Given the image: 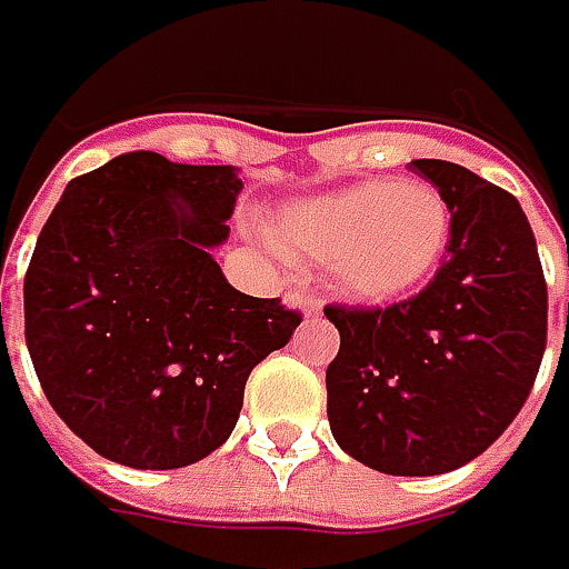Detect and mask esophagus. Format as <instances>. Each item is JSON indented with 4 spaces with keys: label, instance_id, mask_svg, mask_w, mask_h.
Here are the masks:
<instances>
[{
    "label": "esophagus",
    "instance_id": "esophagus-1",
    "mask_svg": "<svg viewBox=\"0 0 569 569\" xmlns=\"http://www.w3.org/2000/svg\"><path fill=\"white\" fill-rule=\"evenodd\" d=\"M284 300L297 307L303 317H319V310H322V297L313 295V291H291Z\"/></svg>",
    "mask_w": 569,
    "mask_h": 569
}]
</instances>
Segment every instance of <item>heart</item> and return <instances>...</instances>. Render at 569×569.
<instances>
[{
	"label": "heart",
	"mask_w": 569,
	"mask_h": 569,
	"mask_svg": "<svg viewBox=\"0 0 569 569\" xmlns=\"http://www.w3.org/2000/svg\"><path fill=\"white\" fill-rule=\"evenodd\" d=\"M449 237L443 196L421 180H370L288 208L278 247L326 262L329 281L355 300H396L440 262Z\"/></svg>",
	"instance_id": "b5f03b06"
}]
</instances>
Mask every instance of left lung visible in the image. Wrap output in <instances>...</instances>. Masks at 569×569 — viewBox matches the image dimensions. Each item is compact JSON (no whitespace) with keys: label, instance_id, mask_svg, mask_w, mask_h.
<instances>
[{"label":"left lung","instance_id":"8db88e82","mask_svg":"<svg viewBox=\"0 0 569 569\" xmlns=\"http://www.w3.org/2000/svg\"><path fill=\"white\" fill-rule=\"evenodd\" d=\"M449 208L443 266L389 307L329 303L341 348L329 427L382 475H443L481 456L526 405L548 341V284L516 196L469 167L411 161Z\"/></svg>","mask_w":569,"mask_h":569}]
</instances>
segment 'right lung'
Returning a JSON list of instances; mask_svg holds the SVG:
<instances>
[{"mask_svg":"<svg viewBox=\"0 0 569 569\" xmlns=\"http://www.w3.org/2000/svg\"><path fill=\"white\" fill-rule=\"evenodd\" d=\"M243 189L233 167L129 151L76 177L24 274V339L56 415L129 469L221 447L256 363L300 313L230 288L211 247Z\"/></svg>","mask_w":569,"mask_h":569,"instance_id":"right-lung-1","label":"right lung"}]
</instances>
